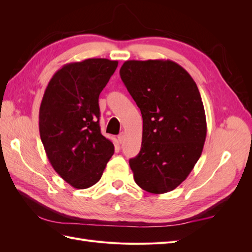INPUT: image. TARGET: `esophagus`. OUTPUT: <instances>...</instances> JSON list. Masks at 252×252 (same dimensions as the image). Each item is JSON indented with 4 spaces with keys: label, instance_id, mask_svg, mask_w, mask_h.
<instances>
[{
    "label": "esophagus",
    "instance_id": "34e87169",
    "mask_svg": "<svg viewBox=\"0 0 252 252\" xmlns=\"http://www.w3.org/2000/svg\"><path fill=\"white\" fill-rule=\"evenodd\" d=\"M118 139H119V142L120 143H122L124 141V139H125V132L124 131H122L119 135H118Z\"/></svg>",
    "mask_w": 252,
    "mask_h": 252
}]
</instances>
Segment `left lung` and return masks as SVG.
Returning a JSON list of instances; mask_svg holds the SVG:
<instances>
[{
	"label": "left lung",
	"mask_w": 252,
	"mask_h": 252,
	"mask_svg": "<svg viewBox=\"0 0 252 252\" xmlns=\"http://www.w3.org/2000/svg\"><path fill=\"white\" fill-rule=\"evenodd\" d=\"M120 75L143 118L141 150L129 159L133 179L150 193L171 191L203 151L207 125L200 91L169 60L126 61Z\"/></svg>",
	"instance_id": "1"
}]
</instances>
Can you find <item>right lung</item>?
<instances>
[{
  "label": "right lung",
  "mask_w": 252,
  "mask_h": 252,
  "mask_svg": "<svg viewBox=\"0 0 252 252\" xmlns=\"http://www.w3.org/2000/svg\"><path fill=\"white\" fill-rule=\"evenodd\" d=\"M118 61L87 59L59 69L45 90L39 113L47 158L64 181L78 189L100 181L114 152L100 129L98 95Z\"/></svg>",
  "instance_id": "1"
}]
</instances>
